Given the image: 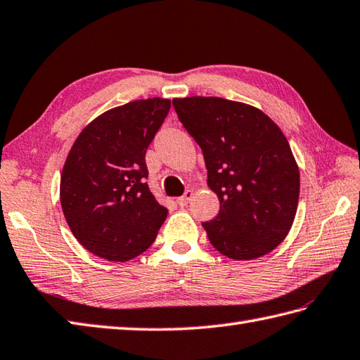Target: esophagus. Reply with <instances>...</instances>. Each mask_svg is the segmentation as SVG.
I'll return each mask as SVG.
<instances>
[{
	"label": "esophagus",
	"instance_id": "obj_1",
	"mask_svg": "<svg viewBox=\"0 0 360 360\" xmlns=\"http://www.w3.org/2000/svg\"><path fill=\"white\" fill-rule=\"evenodd\" d=\"M192 198H193V190H186V193L178 198V204L181 207H184L190 201H192Z\"/></svg>",
	"mask_w": 360,
	"mask_h": 360
}]
</instances>
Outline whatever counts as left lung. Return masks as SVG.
<instances>
[{"instance_id":"8db88e82","label":"left lung","mask_w":360,"mask_h":360,"mask_svg":"<svg viewBox=\"0 0 360 360\" xmlns=\"http://www.w3.org/2000/svg\"><path fill=\"white\" fill-rule=\"evenodd\" d=\"M179 122L200 145L220 212L202 223L223 256L251 260L287 237L300 170L283 131L262 110L218 96L174 98Z\"/></svg>"}]
</instances>
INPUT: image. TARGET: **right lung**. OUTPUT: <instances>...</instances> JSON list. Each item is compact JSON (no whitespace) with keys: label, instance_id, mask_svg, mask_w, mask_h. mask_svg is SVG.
<instances>
[{"label":"right lung","instance_id":"add662e5","mask_svg":"<svg viewBox=\"0 0 360 360\" xmlns=\"http://www.w3.org/2000/svg\"><path fill=\"white\" fill-rule=\"evenodd\" d=\"M148 98L104 112L81 131L60 176L63 215L84 248L126 262L150 248L165 221L146 184L145 154L170 110Z\"/></svg>","mask_w":360,"mask_h":360}]
</instances>
